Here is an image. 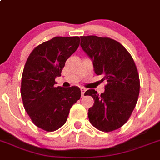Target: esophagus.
Listing matches in <instances>:
<instances>
[{
  "label": "esophagus",
  "mask_w": 160,
  "mask_h": 160,
  "mask_svg": "<svg viewBox=\"0 0 160 160\" xmlns=\"http://www.w3.org/2000/svg\"><path fill=\"white\" fill-rule=\"evenodd\" d=\"M80 90H81L82 97H84V92H85L86 89H85V88H80Z\"/></svg>",
  "instance_id": "esophagus-1"
}]
</instances>
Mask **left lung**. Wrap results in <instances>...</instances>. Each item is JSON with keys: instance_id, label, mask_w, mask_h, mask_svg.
Listing matches in <instances>:
<instances>
[{"instance_id": "obj_1", "label": "left lung", "mask_w": 160, "mask_h": 160, "mask_svg": "<svg viewBox=\"0 0 160 160\" xmlns=\"http://www.w3.org/2000/svg\"><path fill=\"white\" fill-rule=\"evenodd\" d=\"M80 47L91 59L94 72L108 82L101 95L94 89L84 93L94 100L89 122L101 131H113L128 121L138 101L140 82L134 61L122 44L109 38L82 36Z\"/></svg>"}]
</instances>
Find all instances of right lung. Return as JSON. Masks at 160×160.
<instances>
[{
    "label": "right lung",
    "mask_w": 160,
    "mask_h": 160,
    "mask_svg": "<svg viewBox=\"0 0 160 160\" xmlns=\"http://www.w3.org/2000/svg\"><path fill=\"white\" fill-rule=\"evenodd\" d=\"M80 45V38L55 37L36 47L26 60L21 95L34 124L46 131L63 126L71 107L80 100L79 87H55L65 62Z\"/></svg>",
    "instance_id": "right-lung-1"
}]
</instances>
